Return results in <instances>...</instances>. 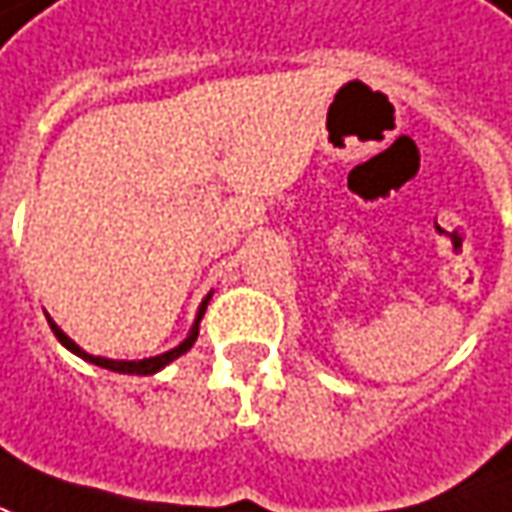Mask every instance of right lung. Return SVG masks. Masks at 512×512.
I'll list each match as a JSON object with an SVG mask.
<instances>
[{
	"label": "right lung",
	"instance_id": "right-lung-1",
	"mask_svg": "<svg viewBox=\"0 0 512 512\" xmlns=\"http://www.w3.org/2000/svg\"><path fill=\"white\" fill-rule=\"evenodd\" d=\"M205 307H208V298L202 301V307H199V316H196L194 327H191V333H188V339L182 342L179 347H173V350H167L162 356H153V359H141V362H118V359H104V356H89V353H83L80 347L48 318V324H51V330H54V336L60 339V345H66L72 353H77L80 359H86V362H92V365H98V368H106V371H115V374H136V376H150L156 374V371H162L165 365H170L173 359H179L182 353H188L191 347H194L196 336H199V321H202V313H205Z\"/></svg>",
	"mask_w": 512,
	"mask_h": 512
}]
</instances>
